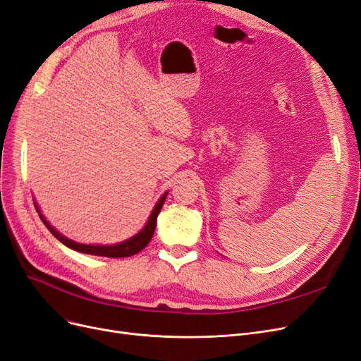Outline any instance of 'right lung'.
Masks as SVG:
<instances>
[{
	"label": "right lung",
	"instance_id": "1",
	"mask_svg": "<svg viewBox=\"0 0 361 361\" xmlns=\"http://www.w3.org/2000/svg\"><path fill=\"white\" fill-rule=\"evenodd\" d=\"M166 196H168V192H165L162 196H160V199H159L157 204L154 205V208L152 211L149 220H147L145 226L137 235H133L132 238L126 239V241H123V243L113 244V245H87V244L75 243V241H73V239H68L66 236H63L61 232H58L55 228H53V226L46 220V217L42 214V211H39L37 204H35V208H37V212L39 214V219H42V221L46 224V228L63 245H66L71 250L80 251V252H86V255H92V256L116 257L117 259V257H129V256L137 255V252H140L142 248L147 247V244L150 243V239L153 238V233H154V229H156L157 216H159L160 209H162V207H164Z\"/></svg>",
	"mask_w": 361,
	"mask_h": 361
}]
</instances>
